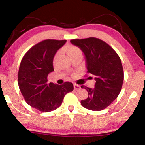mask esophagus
Instances as JSON below:
<instances>
[{"instance_id":"1","label":"esophagus","mask_w":145,"mask_h":145,"mask_svg":"<svg viewBox=\"0 0 145 145\" xmlns=\"http://www.w3.org/2000/svg\"><path fill=\"white\" fill-rule=\"evenodd\" d=\"M73 88H74V89L77 90V89H79L80 88V86L78 84H73Z\"/></svg>"}]
</instances>
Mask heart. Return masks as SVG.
Wrapping results in <instances>:
<instances>
[{
    "mask_svg": "<svg viewBox=\"0 0 145 145\" xmlns=\"http://www.w3.org/2000/svg\"><path fill=\"white\" fill-rule=\"evenodd\" d=\"M65 50L70 57L75 54H82L80 49L78 47H77V46H74V45L68 46V47L66 48ZM59 52L56 54V55L55 56V57H54V61H56V59H57V57H59Z\"/></svg>",
    "mask_w": 145,
    "mask_h": 145,
    "instance_id": "heart-1",
    "label": "heart"
}]
</instances>
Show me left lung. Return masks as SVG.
Segmentation results:
<instances>
[{
  "mask_svg": "<svg viewBox=\"0 0 145 145\" xmlns=\"http://www.w3.org/2000/svg\"><path fill=\"white\" fill-rule=\"evenodd\" d=\"M84 52L87 73L95 75V88L81 86L88 97L81 100L83 107L91 111H102L116 99L121 91L124 78L119 56L111 46L99 38L90 37L70 40Z\"/></svg>",
  "mask_w": 145,
  "mask_h": 145,
  "instance_id": "1",
  "label": "left lung"
}]
</instances>
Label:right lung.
<instances>
[{
    "label": "right lung",
    "instance_id": "obj_1",
    "mask_svg": "<svg viewBox=\"0 0 145 145\" xmlns=\"http://www.w3.org/2000/svg\"><path fill=\"white\" fill-rule=\"evenodd\" d=\"M66 42V40H43L32 46L21 61L18 75L20 90L26 102L40 111L57 109L65 95L73 90L72 82L62 85L47 82L48 73L54 71L55 54Z\"/></svg>",
    "mask_w": 145,
    "mask_h": 145
}]
</instances>
